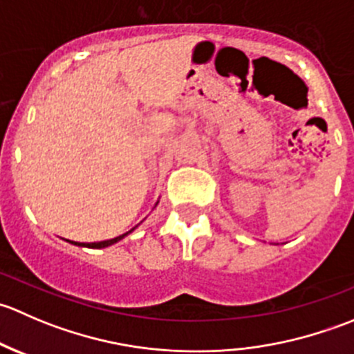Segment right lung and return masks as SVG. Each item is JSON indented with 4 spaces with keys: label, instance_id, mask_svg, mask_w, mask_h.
<instances>
[{
    "label": "right lung",
    "instance_id": "obj_1",
    "mask_svg": "<svg viewBox=\"0 0 354 354\" xmlns=\"http://www.w3.org/2000/svg\"><path fill=\"white\" fill-rule=\"evenodd\" d=\"M133 231V230H131ZM131 231H128V233H131ZM128 233H124V234H121V236H118V238H113V240H106V241H97V243H77V241H70V243H73V245H78V246H87V248H104V246H109V245H113V243H116V241H120V240H123L124 236H127Z\"/></svg>",
    "mask_w": 354,
    "mask_h": 354
}]
</instances>
